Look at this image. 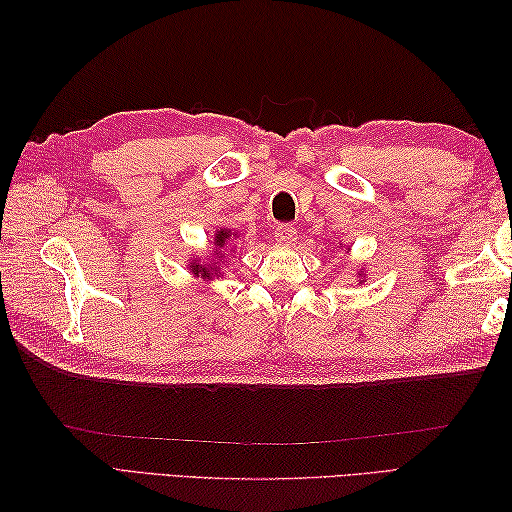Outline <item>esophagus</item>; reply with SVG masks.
<instances>
[{
    "label": "esophagus",
    "mask_w": 512,
    "mask_h": 512,
    "mask_svg": "<svg viewBox=\"0 0 512 512\" xmlns=\"http://www.w3.org/2000/svg\"><path fill=\"white\" fill-rule=\"evenodd\" d=\"M295 239H297V228H295V226L279 224V226L275 228V242H277V244L290 246V244H295Z\"/></svg>",
    "instance_id": "obj_1"
}]
</instances>
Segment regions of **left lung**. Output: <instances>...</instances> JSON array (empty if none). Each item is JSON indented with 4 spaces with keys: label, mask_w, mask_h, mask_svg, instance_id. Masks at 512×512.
I'll list each match as a JSON object with an SVG mask.
<instances>
[{
    "label": "left lung",
    "mask_w": 512,
    "mask_h": 512,
    "mask_svg": "<svg viewBox=\"0 0 512 512\" xmlns=\"http://www.w3.org/2000/svg\"><path fill=\"white\" fill-rule=\"evenodd\" d=\"M339 248H341V244H339ZM345 250H350V248H345ZM356 275L361 277V281H358V284H363V268H361V270H356Z\"/></svg>",
    "instance_id": "8db88e82"
}]
</instances>
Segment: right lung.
<instances>
[{
  "label": "right lung",
  "instance_id": "1",
  "mask_svg": "<svg viewBox=\"0 0 512 512\" xmlns=\"http://www.w3.org/2000/svg\"><path fill=\"white\" fill-rule=\"evenodd\" d=\"M231 237L235 239V237H239V233H235L233 228H217L215 231V237H213V253H211V257L206 255V262H200V257H193V259H189V270H191V275L195 277V279H202V281H206V284H209V281H213L215 277H222L224 273H222V259L226 257V253H224V246L231 242Z\"/></svg>",
  "mask_w": 512,
  "mask_h": 512
}]
</instances>
